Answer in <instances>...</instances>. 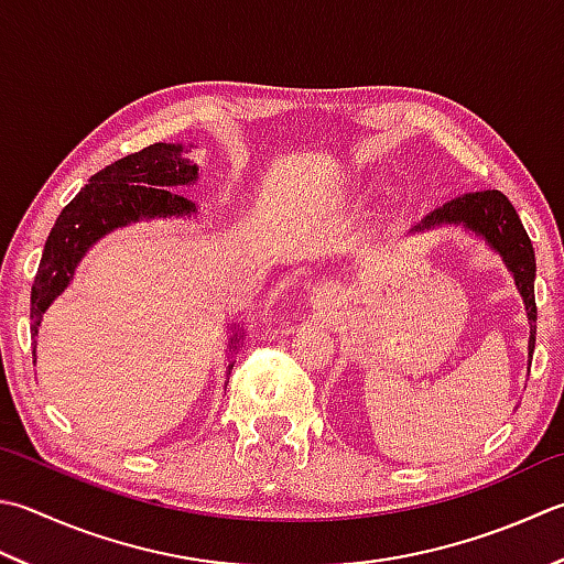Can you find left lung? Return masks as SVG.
I'll return each instance as SVG.
<instances>
[{
  "label": "left lung",
  "mask_w": 564,
  "mask_h": 564,
  "mask_svg": "<svg viewBox=\"0 0 564 564\" xmlns=\"http://www.w3.org/2000/svg\"><path fill=\"white\" fill-rule=\"evenodd\" d=\"M435 225H465L477 231L489 245L501 253L506 267L513 273L518 291L523 295L528 319H531V341H528V355L533 359L535 349V251L531 239L521 225L516 207L509 197L499 191H477L465 193L435 207L413 231L427 229Z\"/></svg>",
  "instance_id": "8db88e82"
}]
</instances>
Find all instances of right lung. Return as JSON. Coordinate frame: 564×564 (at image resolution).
Returning a JSON list of instances; mask_svg holds the SVG:
<instances>
[{"label": "right lung", "instance_id": "add662e5", "mask_svg": "<svg viewBox=\"0 0 564 564\" xmlns=\"http://www.w3.org/2000/svg\"><path fill=\"white\" fill-rule=\"evenodd\" d=\"M181 153L183 147L175 143H151L147 149L129 153L95 173L90 183L63 207L43 247L36 279L31 285L33 361H36V335L43 313L73 281L77 261L99 237L139 219L195 213V205L175 191L178 185L197 178V165ZM241 337L245 333L235 337L229 349H235Z\"/></svg>", "mask_w": 564, "mask_h": 564}]
</instances>
